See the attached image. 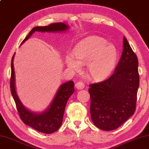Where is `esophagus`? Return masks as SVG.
<instances>
[{
	"instance_id": "esophagus-1",
	"label": "esophagus",
	"mask_w": 149,
	"mask_h": 149,
	"mask_svg": "<svg viewBox=\"0 0 149 149\" xmlns=\"http://www.w3.org/2000/svg\"><path fill=\"white\" fill-rule=\"evenodd\" d=\"M75 86L78 90H81V89H83L84 87H85V84H84L83 82H77L76 84H75Z\"/></svg>"
}]
</instances>
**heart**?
I'll use <instances>...</instances> for the list:
<instances>
[{"instance_id":"1","label":"heart","mask_w":149,"mask_h":149,"mask_svg":"<svg viewBox=\"0 0 149 149\" xmlns=\"http://www.w3.org/2000/svg\"><path fill=\"white\" fill-rule=\"evenodd\" d=\"M118 52L114 45L108 44L104 38L93 36L86 38L75 45L73 55L66 56V66L77 72L82 65H87L88 76L100 80L109 75L117 60Z\"/></svg>"}]
</instances>
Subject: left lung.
<instances>
[{
  "label": "left lung",
  "mask_w": 149,
  "mask_h": 149,
  "mask_svg": "<svg viewBox=\"0 0 149 149\" xmlns=\"http://www.w3.org/2000/svg\"><path fill=\"white\" fill-rule=\"evenodd\" d=\"M139 85L138 60L124 37L123 53L111 76L90 85V110L94 125L103 130H113L132 117Z\"/></svg>",
  "instance_id": "left-lung-1"
}]
</instances>
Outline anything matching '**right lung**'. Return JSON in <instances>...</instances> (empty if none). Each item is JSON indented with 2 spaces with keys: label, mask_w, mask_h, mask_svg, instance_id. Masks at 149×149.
Returning a JSON list of instances; mask_svg holds the SVG:
<instances>
[{
  "label": "right lung",
  "mask_w": 149,
  "mask_h": 149,
  "mask_svg": "<svg viewBox=\"0 0 149 149\" xmlns=\"http://www.w3.org/2000/svg\"><path fill=\"white\" fill-rule=\"evenodd\" d=\"M68 29L69 26L64 23H55L47 26H36L31 30L21 44L27 40L34 32H64L67 31ZM14 55L12 56V63H11L12 70H11L10 89L21 119L26 125L31 126L37 131L44 134H52L57 130L63 123L66 103L74 92V83L72 81H69L61 85L58 89V91L56 92V95L51 104L44 111L40 113L31 111L23 105L16 93L15 72L13 63Z\"/></svg>",
  "instance_id": "1"
}]
</instances>
